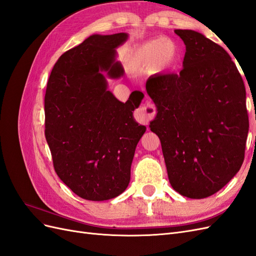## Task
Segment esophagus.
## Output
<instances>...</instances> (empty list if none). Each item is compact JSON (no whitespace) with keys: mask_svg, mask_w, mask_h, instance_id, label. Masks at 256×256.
Here are the masks:
<instances>
[{"mask_svg":"<svg viewBox=\"0 0 256 256\" xmlns=\"http://www.w3.org/2000/svg\"><path fill=\"white\" fill-rule=\"evenodd\" d=\"M154 114H156V108L150 102H146L136 110V116L138 122L147 125L154 118Z\"/></svg>","mask_w":256,"mask_h":256,"instance_id":"34e87169","label":"esophagus"}]
</instances>
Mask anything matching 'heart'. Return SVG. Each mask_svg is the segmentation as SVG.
I'll list each match as a JSON object with an SVG mask.
<instances>
[{
	"mask_svg": "<svg viewBox=\"0 0 256 256\" xmlns=\"http://www.w3.org/2000/svg\"><path fill=\"white\" fill-rule=\"evenodd\" d=\"M180 58V48L170 38L158 37L136 46L131 50L128 64L136 72H164Z\"/></svg>",
	"mask_w": 256,
	"mask_h": 256,
	"instance_id": "heart-1",
	"label": "heart"
}]
</instances>
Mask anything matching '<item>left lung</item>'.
I'll list each match as a JSON object with an SVG mask.
<instances>
[{
	"label": "left lung",
	"instance_id": "left-lung-1",
	"mask_svg": "<svg viewBox=\"0 0 256 256\" xmlns=\"http://www.w3.org/2000/svg\"><path fill=\"white\" fill-rule=\"evenodd\" d=\"M174 32L186 46L184 68L146 81L157 108L150 128L160 138L173 189L205 198L242 168L249 131L246 88L221 46L196 30Z\"/></svg>",
	"mask_w": 256,
	"mask_h": 256
}]
</instances>
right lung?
Returning <instances> with one entry per match:
<instances>
[{
    "instance_id": "1",
    "label": "right lung",
    "mask_w": 256,
    "mask_h": 256,
    "mask_svg": "<svg viewBox=\"0 0 256 256\" xmlns=\"http://www.w3.org/2000/svg\"><path fill=\"white\" fill-rule=\"evenodd\" d=\"M127 33L94 34L62 54L44 96V134L54 170L69 189L88 200L114 198L126 190L136 147L146 131L134 118L144 94L124 104L108 79L125 74L118 49Z\"/></svg>"
}]
</instances>
